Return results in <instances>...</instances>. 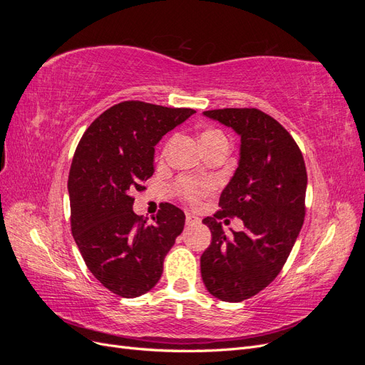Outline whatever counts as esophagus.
Segmentation results:
<instances>
[{
    "label": "esophagus",
    "mask_w": 365,
    "mask_h": 365,
    "mask_svg": "<svg viewBox=\"0 0 365 365\" xmlns=\"http://www.w3.org/2000/svg\"><path fill=\"white\" fill-rule=\"evenodd\" d=\"M201 222V219L197 217V216H195V215H192V213H187L185 215V224L187 225H196V224H200Z\"/></svg>",
    "instance_id": "esophagus-1"
}]
</instances>
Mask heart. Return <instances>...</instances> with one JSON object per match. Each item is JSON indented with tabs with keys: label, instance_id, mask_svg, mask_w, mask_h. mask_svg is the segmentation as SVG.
<instances>
[{
	"label": "heart",
	"instance_id": "1",
	"mask_svg": "<svg viewBox=\"0 0 365 365\" xmlns=\"http://www.w3.org/2000/svg\"><path fill=\"white\" fill-rule=\"evenodd\" d=\"M215 138H224V134L220 130H216V129H208L201 135V143H205L208 140H215ZM208 187H210L208 184H204V182H200V181L184 180L181 182V192L184 195V197H187V200L195 201L208 190Z\"/></svg>",
	"mask_w": 365,
	"mask_h": 365
}]
</instances>
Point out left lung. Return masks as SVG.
<instances>
[{
	"label": "left lung",
	"instance_id": "left-lung-1",
	"mask_svg": "<svg viewBox=\"0 0 365 365\" xmlns=\"http://www.w3.org/2000/svg\"><path fill=\"white\" fill-rule=\"evenodd\" d=\"M204 115L240 137L239 164L220 193V210L202 222L212 244L201 256L207 291L237 303L259 294L277 277L300 235L307 187L300 149L277 120L256 108H225ZM237 215L245 230L223 233L215 217Z\"/></svg>",
	"mask_w": 365,
	"mask_h": 365
}]
</instances>
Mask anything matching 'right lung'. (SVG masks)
Masks as SVG:
<instances>
[{"label": "right lung", "mask_w": 365, "mask_h": 365, "mask_svg": "<svg viewBox=\"0 0 365 365\" xmlns=\"http://www.w3.org/2000/svg\"><path fill=\"white\" fill-rule=\"evenodd\" d=\"M195 113L121 102L98 115L77 145L68 176L71 233L88 269L120 297H140L158 283L165 254L182 233L181 208L164 202L149 224L132 210V193L145 190L153 175L158 141Z\"/></svg>", "instance_id": "right-lung-1"}]
</instances>
